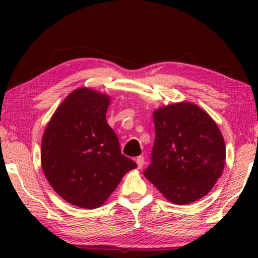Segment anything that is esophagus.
<instances>
[{
    "mask_svg": "<svg viewBox=\"0 0 258 258\" xmlns=\"http://www.w3.org/2000/svg\"><path fill=\"white\" fill-rule=\"evenodd\" d=\"M136 163H137V168L142 169L144 165V157L143 156H139L136 158Z\"/></svg>",
    "mask_w": 258,
    "mask_h": 258,
    "instance_id": "1",
    "label": "esophagus"
}]
</instances>
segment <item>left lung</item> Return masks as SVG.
Returning a JSON list of instances; mask_svg holds the SVG:
<instances>
[{"label":"left lung","instance_id":"obj_1","mask_svg":"<svg viewBox=\"0 0 258 258\" xmlns=\"http://www.w3.org/2000/svg\"><path fill=\"white\" fill-rule=\"evenodd\" d=\"M155 143L143 174L169 202L184 206L214 188L225 165V143L216 122L191 102H177L153 112Z\"/></svg>","mask_w":258,"mask_h":258}]
</instances>
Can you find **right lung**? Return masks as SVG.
Segmentation results:
<instances>
[{"mask_svg":"<svg viewBox=\"0 0 258 258\" xmlns=\"http://www.w3.org/2000/svg\"><path fill=\"white\" fill-rule=\"evenodd\" d=\"M108 94L77 88L61 102L45 126L41 165L51 188L83 209L103 206L137 164L121 153L105 115Z\"/></svg>","mask_w":258,"mask_h":258,"instance_id":"1","label":"right lung"}]
</instances>
